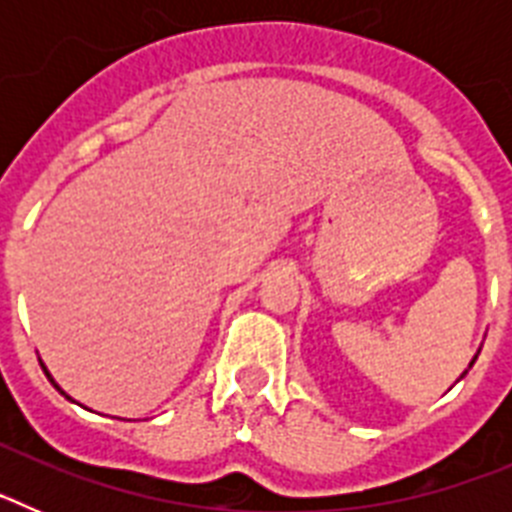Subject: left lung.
Wrapping results in <instances>:
<instances>
[{"label": "left lung", "instance_id": "obj_1", "mask_svg": "<svg viewBox=\"0 0 512 512\" xmlns=\"http://www.w3.org/2000/svg\"><path fill=\"white\" fill-rule=\"evenodd\" d=\"M474 359H477V356H474ZM474 359H472V364H474ZM472 364H469V366H472ZM464 374H467V372H464ZM464 374H461V377H464ZM461 377H459V379H461Z\"/></svg>", "mask_w": 512, "mask_h": 512}]
</instances>
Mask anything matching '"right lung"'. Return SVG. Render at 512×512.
Wrapping results in <instances>:
<instances>
[{
	"mask_svg": "<svg viewBox=\"0 0 512 512\" xmlns=\"http://www.w3.org/2000/svg\"><path fill=\"white\" fill-rule=\"evenodd\" d=\"M40 366H43V361H40ZM43 372H45V377L51 379V384H53V387H56V390H58V392H61V395H63V397H66V400H71V397H69V395H66V392H63V390H61V387H58V384H56V379H53V377H51V372H48V369H45V366H43Z\"/></svg>",
	"mask_w": 512,
	"mask_h": 512,
	"instance_id": "add662e5",
	"label": "right lung"
}]
</instances>
